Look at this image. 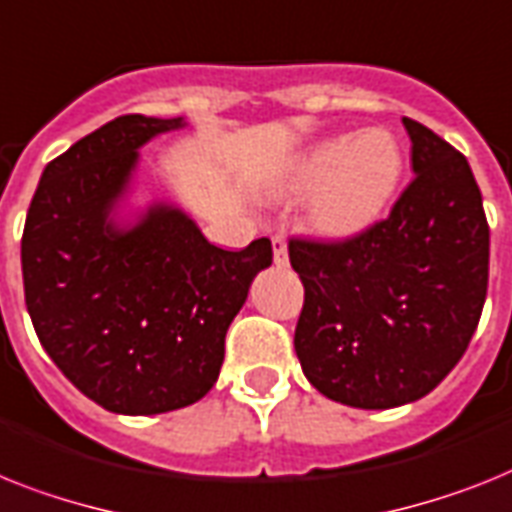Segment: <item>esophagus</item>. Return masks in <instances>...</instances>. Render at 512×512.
<instances>
[{
    "mask_svg": "<svg viewBox=\"0 0 512 512\" xmlns=\"http://www.w3.org/2000/svg\"><path fill=\"white\" fill-rule=\"evenodd\" d=\"M273 260H276L278 268H286V265H289V247H286V239H283V236H273Z\"/></svg>",
    "mask_w": 512,
    "mask_h": 512,
    "instance_id": "esophagus-1",
    "label": "esophagus"
}]
</instances>
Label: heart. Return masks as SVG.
I'll use <instances>...</instances> for the list:
<instances>
[{
    "instance_id": "b5f03b06",
    "label": "heart",
    "mask_w": 512,
    "mask_h": 512,
    "mask_svg": "<svg viewBox=\"0 0 512 512\" xmlns=\"http://www.w3.org/2000/svg\"><path fill=\"white\" fill-rule=\"evenodd\" d=\"M401 176L403 153L390 132H346L309 145L291 166L283 190L315 195L309 223L317 234L351 239L385 216Z\"/></svg>"
}]
</instances>
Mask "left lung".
Instances as JSON below:
<instances>
[{
    "instance_id": "8db88e82",
    "label": "left lung",
    "mask_w": 512,
    "mask_h": 512,
    "mask_svg": "<svg viewBox=\"0 0 512 512\" xmlns=\"http://www.w3.org/2000/svg\"><path fill=\"white\" fill-rule=\"evenodd\" d=\"M414 179L385 221L343 242L291 239L304 283L294 349L330 401L395 409L435 390L474 336L489 226L466 156L403 117Z\"/></svg>"
}]
</instances>
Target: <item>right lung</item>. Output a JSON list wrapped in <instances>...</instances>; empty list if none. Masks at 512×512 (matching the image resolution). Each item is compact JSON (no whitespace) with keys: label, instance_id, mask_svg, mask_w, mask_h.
<instances>
[{"label":"right lung","instance_id":"add662e5","mask_svg":"<svg viewBox=\"0 0 512 512\" xmlns=\"http://www.w3.org/2000/svg\"><path fill=\"white\" fill-rule=\"evenodd\" d=\"M182 119L127 114L54 158L25 218V307L51 362L106 411L150 416L200 401L270 239L210 244L184 210L156 203L132 226L111 218L137 148Z\"/></svg>","mask_w":512,"mask_h":512}]
</instances>
